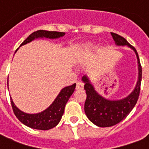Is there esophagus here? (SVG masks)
<instances>
[{"label": "esophagus", "instance_id": "obj_1", "mask_svg": "<svg viewBox=\"0 0 149 149\" xmlns=\"http://www.w3.org/2000/svg\"><path fill=\"white\" fill-rule=\"evenodd\" d=\"M76 88H77V89H83V88H84V84H83L81 81H77Z\"/></svg>", "mask_w": 149, "mask_h": 149}]
</instances>
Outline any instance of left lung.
Instances as JSON below:
<instances>
[{
	"mask_svg": "<svg viewBox=\"0 0 149 149\" xmlns=\"http://www.w3.org/2000/svg\"><path fill=\"white\" fill-rule=\"evenodd\" d=\"M116 45L118 46L128 45L136 53L138 61V81L134 90L124 99L118 100H107L97 93L87 76L82 77L84 82V90L87 97L84 103V112L89 120L98 127H111L123 120L130 113L137 102L141 91L142 68L136 50L133 46L121 36L111 33Z\"/></svg>",
	"mask_w": 149,
	"mask_h": 149,
	"instance_id": "left-lung-1",
	"label": "left lung"
}]
</instances>
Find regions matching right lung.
<instances>
[{
  "label": "right lung",
  "mask_w": 149,
  "mask_h": 149,
  "mask_svg": "<svg viewBox=\"0 0 149 149\" xmlns=\"http://www.w3.org/2000/svg\"><path fill=\"white\" fill-rule=\"evenodd\" d=\"M65 33L61 32H56V31H46V30H37L30 34L29 37L24 40L21 45H24L27 43L31 42L32 40L37 38H49V39H56L59 37H63ZM17 52V51H16ZM76 88V84H73L64 88L59 95L56 97L55 100L52 102L50 106L43 112L37 113V114H29L22 112L16 107L12 99L11 104L13 112L17 118L29 128L39 130H49L54 128L58 125L61 120L62 116L64 114L65 107L66 103L68 102L69 97H71Z\"/></svg>",
  "instance_id": "right-lung-1"
}]
</instances>
